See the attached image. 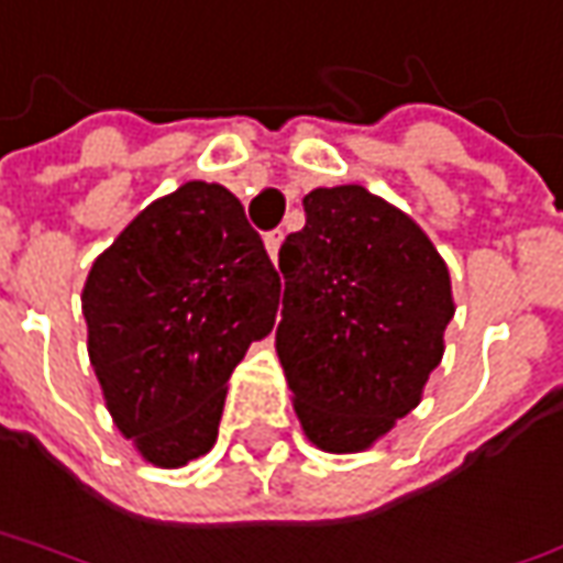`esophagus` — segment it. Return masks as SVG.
Wrapping results in <instances>:
<instances>
[{
    "label": "esophagus",
    "mask_w": 563,
    "mask_h": 563,
    "mask_svg": "<svg viewBox=\"0 0 563 563\" xmlns=\"http://www.w3.org/2000/svg\"><path fill=\"white\" fill-rule=\"evenodd\" d=\"M278 247H282V232H269L266 235V251H269V256H278Z\"/></svg>",
    "instance_id": "obj_1"
}]
</instances>
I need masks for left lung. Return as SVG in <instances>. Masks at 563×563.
<instances>
[{
    "mask_svg": "<svg viewBox=\"0 0 563 563\" xmlns=\"http://www.w3.org/2000/svg\"><path fill=\"white\" fill-rule=\"evenodd\" d=\"M303 213L278 251L275 350L309 440L360 452L412 412L443 360L449 269L431 238L362 185L316 188Z\"/></svg>",
    "mask_w": 563,
    "mask_h": 563,
    "instance_id": "left-lung-1",
    "label": "left lung"
}]
</instances>
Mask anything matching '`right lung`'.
<instances>
[{
    "label": "right lung",
    "instance_id": "obj_1",
    "mask_svg": "<svg viewBox=\"0 0 563 563\" xmlns=\"http://www.w3.org/2000/svg\"><path fill=\"white\" fill-rule=\"evenodd\" d=\"M282 278L222 185L185 183L145 207L82 288L89 360L120 433L151 465L217 443L225 384L275 325Z\"/></svg>",
    "mask_w": 563,
    "mask_h": 563
}]
</instances>
